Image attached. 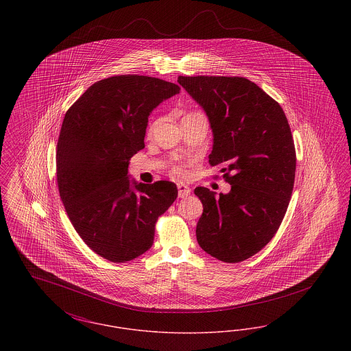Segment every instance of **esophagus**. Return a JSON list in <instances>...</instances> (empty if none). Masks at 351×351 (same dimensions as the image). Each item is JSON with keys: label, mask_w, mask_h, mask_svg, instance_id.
I'll list each match as a JSON object with an SVG mask.
<instances>
[{"label": "esophagus", "mask_w": 351, "mask_h": 351, "mask_svg": "<svg viewBox=\"0 0 351 351\" xmlns=\"http://www.w3.org/2000/svg\"><path fill=\"white\" fill-rule=\"evenodd\" d=\"M178 193H179V197H186L188 195H191V188L188 185H184V184H178Z\"/></svg>", "instance_id": "1"}]
</instances>
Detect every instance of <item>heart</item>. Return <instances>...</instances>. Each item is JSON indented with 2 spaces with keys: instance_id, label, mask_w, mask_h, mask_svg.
<instances>
[{
  "instance_id": "heart-1",
  "label": "heart",
  "mask_w": 351,
  "mask_h": 351,
  "mask_svg": "<svg viewBox=\"0 0 351 351\" xmlns=\"http://www.w3.org/2000/svg\"><path fill=\"white\" fill-rule=\"evenodd\" d=\"M171 172H172V175L179 176V178L188 176V169L185 168L184 165H175V166H172V167H171Z\"/></svg>"
}]
</instances>
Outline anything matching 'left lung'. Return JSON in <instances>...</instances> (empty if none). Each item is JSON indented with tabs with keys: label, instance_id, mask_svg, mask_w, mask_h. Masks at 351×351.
<instances>
[{
	"label": "left lung",
	"instance_id": "left-lung-1",
	"mask_svg": "<svg viewBox=\"0 0 351 351\" xmlns=\"http://www.w3.org/2000/svg\"><path fill=\"white\" fill-rule=\"evenodd\" d=\"M205 110L212 132L210 166H221L229 193L197 186L204 206L196 237L218 261L238 263L276 234L291 200L296 151L282 106L245 77L179 76Z\"/></svg>",
	"mask_w": 351,
	"mask_h": 351
}]
</instances>
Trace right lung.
<instances>
[{"label": "right lung", "mask_w": 351, "mask_h": 351, "mask_svg": "<svg viewBox=\"0 0 351 351\" xmlns=\"http://www.w3.org/2000/svg\"><path fill=\"white\" fill-rule=\"evenodd\" d=\"M179 92L156 77L112 76L90 85L64 116L56 150L60 199L88 247L110 262L149 250L158 218L178 197L172 182L132 183L128 167L145 147L151 112Z\"/></svg>", "instance_id": "add662e5"}]
</instances>
